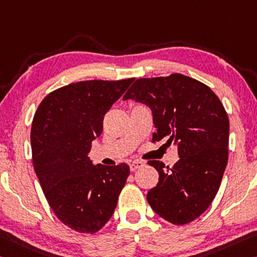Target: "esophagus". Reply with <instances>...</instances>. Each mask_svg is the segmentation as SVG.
<instances>
[{
    "label": "esophagus",
    "instance_id": "obj_1",
    "mask_svg": "<svg viewBox=\"0 0 257 257\" xmlns=\"http://www.w3.org/2000/svg\"><path fill=\"white\" fill-rule=\"evenodd\" d=\"M143 166H144V164L142 161H134L130 164V170H132V172H135V170L142 168Z\"/></svg>",
    "mask_w": 257,
    "mask_h": 257
}]
</instances>
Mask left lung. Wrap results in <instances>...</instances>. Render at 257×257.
<instances>
[{"mask_svg":"<svg viewBox=\"0 0 257 257\" xmlns=\"http://www.w3.org/2000/svg\"><path fill=\"white\" fill-rule=\"evenodd\" d=\"M152 109V143L167 141L177 145L178 160L173 168L149 161L159 182L146 198L166 221L183 225L208 208L221 185L229 158V116L208 85L180 73L136 80L123 96Z\"/></svg>","mask_w":257,"mask_h":257,"instance_id":"1","label":"left lung"}]
</instances>
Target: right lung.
Wrapping results in <instances>:
<instances>
[{
    "instance_id": "add662e5",
    "label": "right lung",
    "mask_w": 257,
    "mask_h": 257,
    "mask_svg": "<svg viewBox=\"0 0 257 257\" xmlns=\"http://www.w3.org/2000/svg\"><path fill=\"white\" fill-rule=\"evenodd\" d=\"M134 81L89 80L44 97L31 130L32 159L43 193L58 219L81 233L108 222L130 174L127 164L93 166L91 143L105 114Z\"/></svg>"
}]
</instances>
